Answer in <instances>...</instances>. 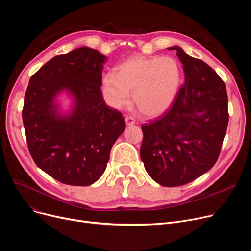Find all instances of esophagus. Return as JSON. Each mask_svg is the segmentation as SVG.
Returning <instances> with one entry per match:
<instances>
[{
	"label": "esophagus",
	"mask_w": 251,
	"mask_h": 251,
	"mask_svg": "<svg viewBox=\"0 0 251 251\" xmlns=\"http://www.w3.org/2000/svg\"><path fill=\"white\" fill-rule=\"evenodd\" d=\"M125 121L127 125H133L135 123V119L131 116H126L125 117Z\"/></svg>",
	"instance_id": "1"
}]
</instances>
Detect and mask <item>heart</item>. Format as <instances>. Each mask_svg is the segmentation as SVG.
I'll list each match as a JSON object with an SVG mask.
<instances>
[{
  "label": "heart",
  "mask_w": 251,
  "mask_h": 251,
  "mask_svg": "<svg viewBox=\"0 0 251 251\" xmlns=\"http://www.w3.org/2000/svg\"><path fill=\"white\" fill-rule=\"evenodd\" d=\"M181 83V70L171 57H133L102 78V94L111 107L133 103L146 116L163 114L172 104Z\"/></svg>",
  "instance_id": "1"
}]
</instances>
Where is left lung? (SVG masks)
<instances>
[{"label": "left lung", "mask_w": 251, "mask_h": 251, "mask_svg": "<svg viewBox=\"0 0 251 251\" xmlns=\"http://www.w3.org/2000/svg\"><path fill=\"white\" fill-rule=\"evenodd\" d=\"M185 81L172 107L141 126L140 157L149 175L166 187L187 184L212 169L219 159L228 122L226 85L202 60L179 47Z\"/></svg>", "instance_id": "obj_1"}]
</instances>
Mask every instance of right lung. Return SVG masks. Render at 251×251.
I'll return each mask as SVG.
<instances>
[{
    "instance_id": "obj_1",
    "label": "right lung",
    "mask_w": 251,
    "mask_h": 251,
    "mask_svg": "<svg viewBox=\"0 0 251 251\" xmlns=\"http://www.w3.org/2000/svg\"><path fill=\"white\" fill-rule=\"evenodd\" d=\"M105 59L87 47L56 56L31 76L25 92L22 120L30 155L39 169L68 185L98 181L125 129L122 114L102 99ZM63 89L75 100L68 116H60L53 104Z\"/></svg>"
}]
</instances>
